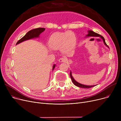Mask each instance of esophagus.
Masks as SVG:
<instances>
[{
	"label": "esophagus",
	"instance_id": "esophagus-1",
	"mask_svg": "<svg viewBox=\"0 0 121 121\" xmlns=\"http://www.w3.org/2000/svg\"><path fill=\"white\" fill-rule=\"evenodd\" d=\"M58 61L60 63L66 62L67 61V58H66V57H62V58H60Z\"/></svg>",
	"mask_w": 121,
	"mask_h": 121
}]
</instances>
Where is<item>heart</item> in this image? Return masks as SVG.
Listing matches in <instances>:
<instances>
[{
    "label": "heart",
    "mask_w": 121,
    "mask_h": 121,
    "mask_svg": "<svg viewBox=\"0 0 121 121\" xmlns=\"http://www.w3.org/2000/svg\"><path fill=\"white\" fill-rule=\"evenodd\" d=\"M77 43V38L71 31L66 32H56L52 34L49 40V46L53 49H61L67 52L73 49Z\"/></svg>",
    "instance_id": "1"
}]
</instances>
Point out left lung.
Here are the masks:
<instances>
[{
    "label": "left lung",
    "instance_id": "obj_1",
    "mask_svg": "<svg viewBox=\"0 0 121 121\" xmlns=\"http://www.w3.org/2000/svg\"><path fill=\"white\" fill-rule=\"evenodd\" d=\"M99 37V38H100V39H101L103 40V42H104V43L105 45L107 47L109 48L108 47V46L107 45V44L106 43L104 38L102 36L100 35L99 34H98V33H95V32H94V31H92V30H88V34H87V35H86V36L85 37ZM70 77H71V79H72V82H73V83L75 86H78V87L83 88H90L94 87V86H95L96 85H84V84H81V83H79V82H77V81H76V80L73 78V77L71 71L70 72Z\"/></svg>",
    "mask_w": 121,
    "mask_h": 121
}]
</instances>
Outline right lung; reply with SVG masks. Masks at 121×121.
<instances>
[{
	"label": "right lung",
	"mask_w": 121,
	"mask_h": 121,
	"mask_svg": "<svg viewBox=\"0 0 121 121\" xmlns=\"http://www.w3.org/2000/svg\"><path fill=\"white\" fill-rule=\"evenodd\" d=\"M44 30H45V28H38L28 31L22 38H21L20 40H18L17 41V42L16 43V45L26 40L34 39V38H39L40 35L42 32H43ZM55 67V64H54L52 67V71L53 70Z\"/></svg>",
	"instance_id": "add662e5"
}]
</instances>
